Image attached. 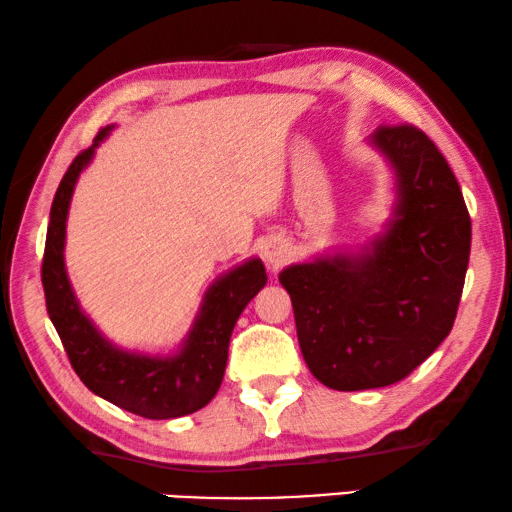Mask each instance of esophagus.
I'll use <instances>...</instances> for the list:
<instances>
[{
    "instance_id": "esophagus-1",
    "label": "esophagus",
    "mask_w": 512,
    "mask_h": 512,
    "mask_svg": "<svg viewBox=\"0 0 512 512\" xmlns=\"http://www.w3.org/2000/svg\"><path fill=\"white\" fill-rule=\"evenodd\" d=\"M285 256H288V247H285L281 240H272L270 245L265 247V261L272 267H279L285 261Z\"/></svg>"
}]
</instances>
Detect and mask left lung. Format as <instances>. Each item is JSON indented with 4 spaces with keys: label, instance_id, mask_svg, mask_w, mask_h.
Wrapping results in <instances>:
<instances>
[{
    "label": "left lung",
    "instance_id": "obj_1",
    "mask_svg": "<svg viewBox=\"0 0 512 512\" xmlns=\"http://www.w3.org/2000/svg\"><path fill=\"white\" fill-rule=\"evenodd\" d=\"M396 173L384 233L357 254L321 256L279 274L310 373L337 391L405 380L450 335L470 261L472 224L441 150L414 125L371 134Z\"/></svg>",
    "mask_w": 512,
    "mask_h": 512
}]
</instances>
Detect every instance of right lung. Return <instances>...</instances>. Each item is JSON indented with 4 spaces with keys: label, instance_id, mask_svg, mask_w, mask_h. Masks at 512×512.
Returning a JSON list of instances; mask_svg holds the SVG:
<instances>
[{
    "label": "right lung",
    "instance_id": "add662e5",
    "mask_svg": "<svg viewBox=\"0 0 512 512\" xmlns=\"http://www.w3.org/2000/svg\"><path fill=\"white\" fill-rule=\"evenodd\" d=\"M112 128L114 125H107L98 132L92 146L71 161L53 197L42 258L47 312L71 366L89 391L150 420L188 416L209 405L218 393L227 369L233 326L267 283L265 265L261 258H249L215 279L204 294L191 333L173 355L130 353L105 339L71 290L65 267V236L74 186Z\"/></svg>",
    "mask_w": 512,
    "mask_h": 512
}]
</instances>
